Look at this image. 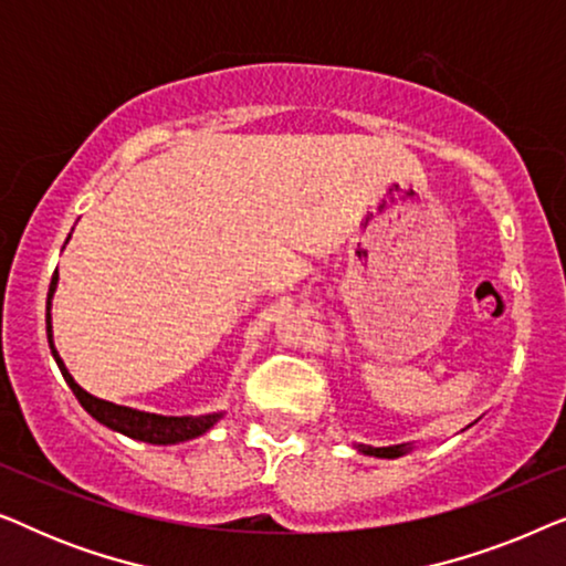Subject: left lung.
<instances>
[{"mask_svg":"<svg viewBox=\"0 0 566 566\" xmlns=\"http://www.w3.org/2000/svg\"><path fill=\"white\" fill-rule=\"evenodd\" d=\"M360 453L366 455H378V459H397V455H405L409 451L407 443L401 446H384V448H374V446H358Z\"/></svg>","mask_w":566,"mask_h":566,"instance_id":"obj_1","label":"left lung"}]
</instances>
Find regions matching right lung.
I'll return each instance as SVG.
<instances>
[{
    "label": "right lung",
    "instance_id": "1",
    "mask_svg": "<svg viewBox=\"0 0 566 566\" xmlns=\"http://www.w3.org/2000/svg\"><path fill=\"white\" fill-rule=\"evenodd\" d=\"M56 283H59V273H53L51 289H49V304H45V332H49L51 353H53V358H56V366L61 370V376H64V381L69 384V389L74 391V397L80 399V405L87 409V412L95 417L97 422H103L105 428L123 432V436H128L134 440H144V443L172 446V443H182V440L203 436L206 430H211L213 424L221 420V412L200 415V417H161V415H151V412H138V409L113 405V401L97 399V397H92V394L84 391L82 386L74 381L72 374L66 370L64 360L59 358L56 347H53L51 298H53V291H56Z\"/></svg>",
    "mask_w": 566,
    "mask_h": 566
}]
</instances>
